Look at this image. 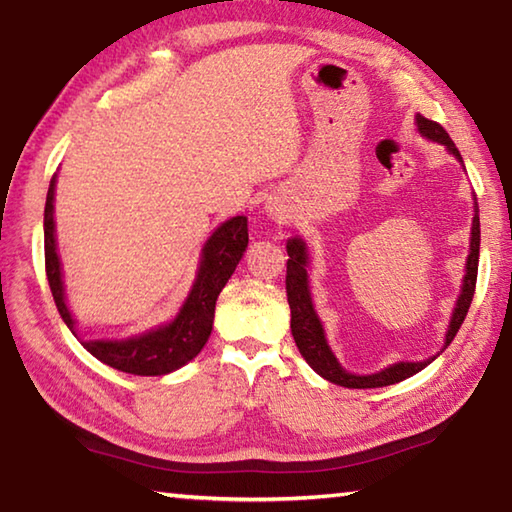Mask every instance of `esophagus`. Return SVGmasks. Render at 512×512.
<instances>
[{
  "label": "esophagus",
  "instance_id": "1",
  "mask_svg": "<svg viewBox=\"0 0 512 512\" xmlns=\"http://www.w3.org/2000/svg\"><path fill=\"white\" fill-rule=\"evenodd\" d=\"M266 212H268V216H271V219H275V221H284V219H287V207L280 205L277 201L268 203V205H266Z\"/></svg>",
  "mask_w": 512,
  "mask_h": 512
}]
</instances>
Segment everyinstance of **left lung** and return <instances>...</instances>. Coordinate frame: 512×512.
I'll return each mask as SVG.
<instances>
[{"label":"left lung","mask_w":512,"mask_h":512,"mask_svg":"<svg viewBox=\"0 0 512 512\" xmlns=\"http://www.w3.org/2000/svg\"><path fill=\"white\" fill-rule=\"evenodd\" d=\"M415 131H418L424 140L443 144L449 155L463 164L461 153H458L456 144L447 131L436 121H431L422 115H415ZM465 169V167H463ZM474 201V216H472V230H470V253H467L465 262V275L461 280V293H458L456 305L452 309V316H449V325L445 332V341L440 352L447 350V345L454 341L458 329H461L463 320L467 316V309H470V302L474 298V287H476V273H479V244H481V228H479V205ZM287 298L291 307V334L293 341H296L298 350L305 361L314 368L320 377L332 381V384H339L345 388H381L391 386L397 381H404L413 377L415 372H420L429 366L433 359L440 357L433 354L429 359L422 361H395L391 366L381 368L377 372H370V375H359V372H350L341 366V361L336 359L334 350L329 348L327 334L323 327V320H320L318 311L314 307V300H311V289H309V246L302 237H291L287 239Z\"/></svg>","instance_id":"1"}]
</instances>
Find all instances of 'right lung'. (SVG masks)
I'll use <instances>...</instances> for the list:
<instances>
[{
	"mask_svg": "<svg viewBox=\"0 0 512 512\" xmlns=\"http://www.w3.org/2000/svg\"><path fill=\"white\" fill-rule=\"evenodd\" d=\"M56 183L58 173H54L49 183L47 203H45V266L51 296L56 300L58 314L63 316L76 339L88 350L94 359L106 366L140 377H160L183 368L203 350L212 334L214 307L225 282L235 273L239 259L244 257L248 246V219L244 214L232 216L223 221L201 248L198 257L196 277L189 289L187 298L180 305L178 314L162 325L144 329L140 334L117 336V339H83L79 334V320L74 318L67 305L63 264L58 255L56 241Z\"/></svg>",
	"mask_w": 512,
	"mask_h": 512,
	"instance_id": "right-lung-1",
	"label": "right lung"
}]
</instances>
